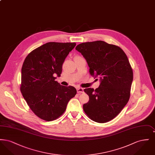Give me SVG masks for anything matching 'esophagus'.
Listing matches in <instances>:
<instances>
[{"label": "esophagus", "mask_w": 155, "mask_h": 155, "mask_svg": "<svg viewBox=\"0 0 155 155\" xmlns=\"http://www.w3.org/2000/svg\"><path fill=\"white\" fill-rule=\"evenodd\" d=\"M77 91L78 94H82V93H84V89L82 88H78L77 89Z\"/></svg>", "instance_id": "obj_1"}]
</instances>
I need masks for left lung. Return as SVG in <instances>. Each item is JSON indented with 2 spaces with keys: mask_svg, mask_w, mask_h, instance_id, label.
Returning a JSON list of instances; mask_svg holds the SVG:
<instances>
[{
  "mask_svg": "<svg viewBox=\"0 0 155 155\" xmlns=\"http://www.w3.org/2000/svg\"><path fill=\"white\" fill-rule=\"evenodd\" d=\"M75 49L86 59L90 74L101 80L98 88L84 89L89 97L83 105L84 111L95 122L110 121L130 97L133 71L128 58L120 47L102 41L84 42Z\"/></svg>",
  "mask_w": 155,
  "mask_h": 155,
  "instance_id": "1",
  "label": "left lung"
}]
</instances>
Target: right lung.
<instances>
[{
	"mask_svg": "<svg viewBox=\"0 0 155 155\" xmlns=\"http://www.w3.org/2000/svg\"><path fill=\"white\" fill-rule=\"evenodd\" d=\"M75 45V42H48L30 52L24 60L20 91L39 118L47 121L59 118L76 95L74 87L63 86L55 81V75L60 76L65 59Z\"/></svg>",
	"mask_w": 155,
	"mask_h": 155,
	"instance_id": "add662e5",
	"label": "right lung"
}]
</instances>
